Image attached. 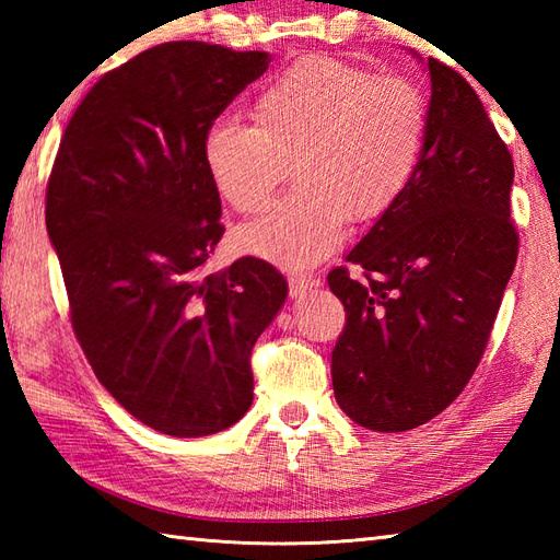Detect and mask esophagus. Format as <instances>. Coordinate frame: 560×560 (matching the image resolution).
<instances>
[{
    "label": "esophagus",
    "instance_id": "34e87169",
    "mask_svg": "<svg viewBox=\"0 0 560 560\" xmlns=\"http://www.w3.org/2000/svg\"><path fill=\"white\" fill-rule=\"evenodd\" d=\"M317 287V281L313 279V277H299V273H295V277H291L289 279V291H291V299H303V295L307 293V291H313Z\"/></svg>",
    "mask_w": 560,
    "mask_h": 560
}]
</instances>
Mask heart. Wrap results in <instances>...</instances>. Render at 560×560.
<instances>
[{
	"mask_svg": "<svg viewBox=\"0 0 560 560\" xmlns=\"http://www.w3.org/2000/svg\"><path fill=\"white\" fill-rule=\"evenodd\" d=\"M253 125L221 120L205 137V163L219 195L255 213L287 180L293 192L237 231L247 253L281 265H311L353 223L397 205L419 168L428 101L413 81L327 55L295 59L249 108Z\"/></svg>",
	"mask_w": 560,
	"mask_h": 560,
	"instance_id": "1",
	"label": "heart"
}]
</instances>
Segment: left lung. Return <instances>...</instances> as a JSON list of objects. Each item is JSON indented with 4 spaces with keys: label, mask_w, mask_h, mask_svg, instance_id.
Segmentation results:
<instances>
[{
    "label": "left lung",
    "mask_w": 560,
    "mask_h": 560,
    "mask_svg": "<svg viewBox=\"0 0 560 560\" xmlns=\"http://www.w3.org/2000/svg\"><path fill=\"white\" fill-rule=\"evenodd\" d=\"M423 156L407 192L347 261L327 273L347 325L331 385L363 428L399 433L431 421L467 387L515 269V165L459 71L428 57Z\"/></svg>",
    "instance_id": "left-lung-1"
}]
</instances>
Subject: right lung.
Instances as JSON below:
<instances>
[{"mask_svg": "<svg viewBox=\"0 0 560 560\" xmlns=\"http://www.w3.org/2000/svg\"><path fill=\"white\" fill-rule=\"evenodd\" d=\"M269 62L199 40L139 52L86 93L47 180L71 329L98 383L165 435L243 419L249 355L289 293L257 257L205 271L223 235L205 137Z\"/></svg>", "mask_w": 560, "mask_h": 560, "instance_id": "add662e5", "label": "right lung"}]
</instances>
